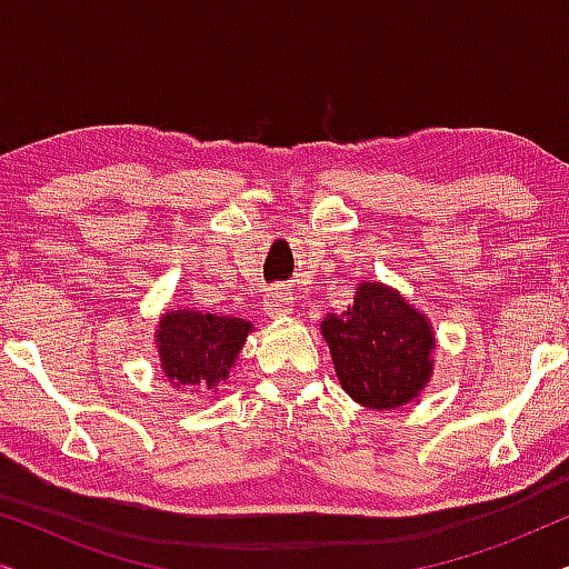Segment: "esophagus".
I'll return each instance as SVG.
<instances>
[{"mask_svg":"<svg viewBox=\"0 0 569 569\" xmlns=\"http://www.w3.org/2000/svg\"><path fill=\"white\" fill-rule=\"evenodd\" d=\"M263 310H267L269 318H287L292 313V295L287 290H274L263 298Z\"/></svg>","mask_w":569,"mask_h":569,"instance_id":"34e87169","label":"esophagus"}]
</instances>
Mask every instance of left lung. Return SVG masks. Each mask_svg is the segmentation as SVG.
<instances>
[{
	"mask_svg": "<svg viewBox=\"0 0 569 569\" xmlns=\"http://www.w3.org/2000/svg\"><path fill=\"white\" fill-rule=\"evenodd\" d=\"M333 370L360 407L391 411L417 399L435 370L430 318L399 290L376 279L357 284L345 313L321 321Z\"/></svg>",
	"mask_w": 569,
	"mask_h": 569,
	"instance_id": "1",
	"label": "left lung"
}]
</instances>
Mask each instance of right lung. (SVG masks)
<instances>
[{
  "label": "right lung",
  "mask_w": 569,
  "mask_h": 569,
  "mask_svg": "<svg viewBox=\"0 0 569 569\" xmlns=\"http://www.w3.org/2000/svg\"><path fill=\"white\" fill-rule=\"evenodd\" d=\"M248 333H253V323L243 318L168 308L154 326L160 370L173 388L214 391L217 383L230 376Z\"/></svg>",
  "instance_id": "1"
}]
</instances>
